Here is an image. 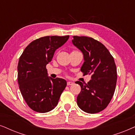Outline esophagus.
<instances>
[{
	"label": "esophagus",
	"mask_w": 135,
	"mask_h": 135,
	"mask_svg": "<svg viewBox=\"0 0 135 135\" xmlns=\"http://www.w3.org/2000/svg\"><path fill=\"white\" fill-rule=\"evenodd\" d=\"M73 84H74V83H73L71 82V81H68V82H67V85H68V86L73 85Z\"/></svg>",
	"instance_id": "1"
}]
</instances>
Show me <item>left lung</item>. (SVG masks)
<instances>
[{"mask_svg":"<svg viewBox=\"0 0 135 135\" xmlns=\"http://www.w3.org/2000/svg\"><path fill=\"white\" fill-rule=\"evenodd\" d=\"M73 37V44L83 54L81 71L84 75H91L88 83L75 82L81 86L77 104L84 112L96 114L106 108L114 96L117 79L114 59L98 41L87 36Z\"/></svg>","mask_w":135,"mask_h":135,"instance_id":"left-lung-1","label":"left lung"}]
</instances>
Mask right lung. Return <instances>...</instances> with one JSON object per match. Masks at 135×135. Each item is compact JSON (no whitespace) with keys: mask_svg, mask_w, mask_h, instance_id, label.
I'll use <instances>...</instances> for the list:
<instances>
[{"mask_svg":"<svg viewBox=\"0 0 135 135\" xmlns=\"http://www.w3.org/2000/svg\"><path fill=\"white\" fill-rule=\"evenodd\" d=\"M69 38L44 36L36 39L25 48L18 64V83L23 98L32 110L46 113L55 108L66 86L64 79L48 76L46 65L55 51Z\"/></svg>","mask_w":135,"mask_h":135,"instance_id":"obj_1","label":"right lung"}]
</instances>
